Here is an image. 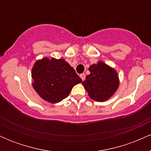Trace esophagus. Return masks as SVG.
I'll return each mask as SVG.
<instances>
[{
	"label": "esophagus",
	"mask_w": 151,
	"mask_h": 151,
	"mask_svg": "<svg viewBox=\"0 0 151 151\" xmlns=\"http://www.w3.org/2000/svg\"><path fill=\"white\" fill-rule=\"evenodd\" d=\"M80 77H81V79H82V81L85 80V74H80Z\"/></svg>",
	"instance_id": "34e87169"
}]
</instances>
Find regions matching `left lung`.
I'll list each match as a JSON object with an SVG mask.
<instances>
[{
    "mask_svg": "<svg viewBox=\"0 0 151 151\" xmlns=\"http://www.w3.org/2000/svg\"><path fill=\"white\" fill-rule=\"evenodd\" d=\"M90 74L82 82L89 97L96 101H105L116 91L119 86L116 71L104 62L99 61L89 67Z\"/></svg>",
    "mask_w": 151,
    "mask_h": 151,
    "instance_id": "1",
    "label": "left lung"
}]
</instances>
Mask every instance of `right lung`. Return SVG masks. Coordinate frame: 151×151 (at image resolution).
Masks as SVG:
<instances>
[{"label": "right lung", "mask_w": 151, "mask_h": 151, "mask_svg": "<svg viewBox=\"0 0 151 151\" xmlns=\"http://www.w3.org/2000/svg\"><path fill=\"white\" fill-rule=\"evenodd\" d=\"M31 76L34 89L41 98L50 103L62 101L81 79L64 59L44 58L34 64Z\"/></svg>", "instance_id": "add662e5"}]
</instances>
